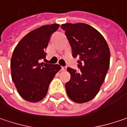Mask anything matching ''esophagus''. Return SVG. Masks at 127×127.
<instances>
[{
    "instance_id": "1",
    "label": "esophagus",
    "mask_w": 127,
    "mask_h": 127,
    "mask_svg": "<svg viewBox=\"0 0 127 127\" xmlns=\"http://www.w3.org/2000/svg\"><path fill=\"white\" fill-rule=\"evenodd\" d=\"M67 69V67H61V70L62 71H65Z\"/></svg>"
}]
</instances>
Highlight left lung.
Returning <instances> with one entry per match:
<instances>
[{
    "label": "left lung",
    "mask_w": 127,
    "mask_h": 127,
    "mask_svg": "<svg viewBox=\"0 0 127 127\" xmlns=\"http://www.w3.org/2000/svg\"><path fill=\"white\" fill-rule=\"evenodd\" d=\"M61 28L72 47L73 58H77L79 72L67 68L71 78L65 84L69 98L78 103L94 98L103 84L110 66V53L102 34L84 23L64 24Z\"/></svg>",
    "instance_id": "obj_1"
}]
</instances>
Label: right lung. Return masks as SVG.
Returning a JSON list of instances; mask_svg holds the SVG:
<instances>
[{
    "label": "right lung",
    "mask_w": 127,
    "mask_h": 127,
    "mask_svg": "<svg viewBox=\"0 0 127 127\" xmlns=\"http://www.w3.org/2000/svg\"><path fill=\"white\" fill-rule=\"evenodd\" d=\"M59 24L44 25L24 36L15 47L10 61L12 79L20 96L31 103L41 100L49 84L61 69L58 64L40 63L46 58L50 36Z\"/></svg>",
    "instance_id": "add662e5"
}]
</instances>
